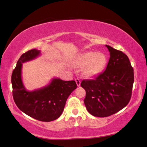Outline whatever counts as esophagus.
<instances>
[{
    "mask_svg": "<svg viewBox=\"0 0 147 147\" xmlns=\"http://www.w3.org/2000/svg\"><path fill=\"white\" fill-rule=\"evenodd\" d=\"M75 82H76V83L77 84V86H80V85H81V81L78 78H76L75 79Z\"/></svg>",
    "mask_w": 147,
    "mask_h": 147,
    "instance_id": "34e87169",
    "label": "esophagus"
}]
</instances>
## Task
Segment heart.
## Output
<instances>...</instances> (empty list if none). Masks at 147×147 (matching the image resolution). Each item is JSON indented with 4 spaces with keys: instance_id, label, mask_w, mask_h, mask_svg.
Wrapping results in <instances>:
<instances>
[{
    "instance_id": "1",
    "label": "heart",
    "mask_w": 147,
    "mask_h": 147,
    "mask_svg": "<svg viewBox=\"0 0 147 147\" xmlns=\"http://www.w3.org/2000/svg\"><path fill=\"white\" fill-rule=\"evenodd\" d=\"M107 58L104 53L88 52L79 55L73 62V65L83 68V74L86 77L97 75L105 68Z\"/></svg>"
}]
</instances>
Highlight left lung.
Wrapping results in <instances>:
<instances>
[{
  "mask_svg": "<svg viewBox=\"0 0 147 147\" xmlns=\"http://www.w3.org/2000/svg\"><path fill=\"white\" fill-rule=\"evenodd\" d=\"M110 59L105 70L93 80H83L84 103L93 116L105 117L115 114L128 104L134 82L133 68L127 56L109 45Z\"/></svg>",
  "mask_w": 147,
  "mask_h": 147,
  "instance_id": "8db88e82",
  "label": "left lung"
}]
</instances>
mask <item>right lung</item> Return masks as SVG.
Masks as SVG:
<instances>
[{"mask_svg":"<svg viewBox=\"0 0 147 147\" xmlns=\"http://www.w3.org/2000/svg\"><path fill=\"white\" fill-rule=\"evenodd\" d=\"M40 51L32 49L22 55L12 71L11 82L15 104L24 114L36 120L50 122L60 117L68 96L77 88L75 81L53 78L47 86L28 91L21 78L23 63L35 59Z\"/></svg>","mask_w":147,"mask_h":147,"instance_id":"add662e5","label":"right lung"}]
</instances>
